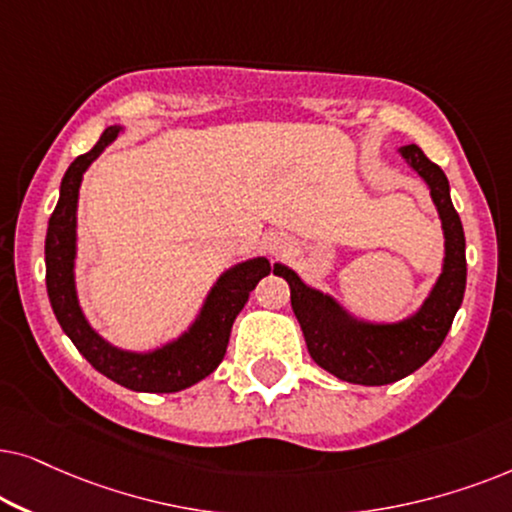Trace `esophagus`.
I'll return each mask as SVG.
<instances>
[{"mask_svg": "<svg viewBox=\"0 0 512 512\" xmlns=\"http://www.w3.org/2000/svg\"><path fill=\"white\" fill-rule=\"evenodd\" d=\"M264 248H267L271 257H285L292 252V241L285 234H271L264 241Z\"/></svg>", "mask_w": 512, "mask_h": 512, "instance_id": "1", "label": "esophagus"}]
</instances>
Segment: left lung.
Instances as JSON below:
<instances>
[{"instance_id": "1", "label": "left lung", "mask_w": 512, "mask_h": 512, "mask_svg": "<svg viewBox=\"0 0 512 512\" xmlns=\"http://www.w3.org/2000/svg\"><path fill=\"white\" fill-rule=\"evenodd\" d=\"M398 154L426 182L445 234L438 281L412 316L395 323L356 318L332 295L306 285L290 267L274 264V274L290 285L292 311L311 358L325 372L351 384L384 386L419 370L445 342L466 292V236L452 206L447 175L417 145L400 147Z\"/></svg>"}]
</instances>
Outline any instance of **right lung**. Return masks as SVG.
Segmentation results:
<instances>
[{"label": "right lung", "instance_id": "1", "mask_svg": "<svg viewBox=\"0 0 512 512\" xmlns=\"http://www.w3.org/2000/svg\"><path fill=\"white\" fill-rule=\"evenodd\" d=\"M124 131L109 126L91 152L77 156L60 182V199L46 231V290L60 327L81 356L100 374L142 393H175L206 379L227 353L231 325L255 285L269 276L267 257H252L224 271L210 288L199 316L173 342L152 351H126L109 344L88 323L74 283L77 260V203L86 168Z\"/></svg>", "mask_w": 512, "mask_h": 512}]
</instances>
